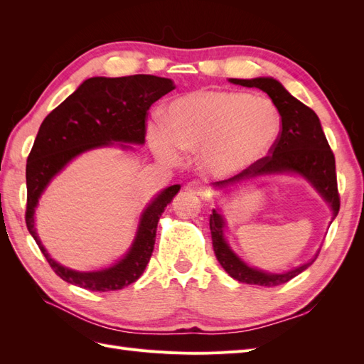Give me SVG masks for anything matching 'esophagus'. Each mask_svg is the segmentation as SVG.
I'll return each mask as SVG.
<instances>
[{"label":"esophagus","instance_id":"esophagus-1","mask_svg":"<svg viewBox=\"0 0 364 364\" xmlns=\"http://www.w3.org/2000/svg\"><path fill=\"white\" fill-rule=\"evenodd\" d=\"M185 190L190 191L193 194H197V196H205L206 194V186L205 183H202L200 181H191L185 185Z\"/></svg>","mask_w":364,"mask_h":364}]
</instances>
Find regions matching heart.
<instances>
[{
    "instance_id": "b5f03b06",
    "label": "heart",
    "mask_w": 364,
    "mask_h": 364,
    "mask_svg": "<svg viewBox=\"0 0 364 364\" xmlns=\"http://www.w3.org/2000/svg\"><path fill=\"white\" fill-rule=\"evenodd\" d=\"M281 130L272 100L240 91L202 90L173 100L165 126L149 129L156 153L167 159L178 149L199 151L202 168L215 178L243 171L267 155Z\"/></svg>"
}]
</instances>
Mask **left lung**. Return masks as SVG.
Here are the masks:
<instances>
[{
	"mask_svg": "<svg viewBox=\"0 0 364 364\" xmlns=\"http://www.w3.org/2000/svg\"><path fill=\"white\" fill-rule=\"evenodd\" d=\"M229 82L246 87H258L266 92L281 115V132L270 149V156L259 159L234 178L215 182V188H234L243 182L261 178V176L294 173L310 182L313 188L323 197V200L331 208L334 220L340 209L336 159L316 112L294 98L273 77L229 79ZM209 228H211L213 247L218 262L222 264L230 278L245 284L264 285V287L285 284L310 267L318 255L317 252L313 259L289 272H264L257 267H250L230 249L225 238L226 220L218 208L213 209V214L209 217Z\"/></svg>",
	"mask_w": 364,
	"mask_h": 364,
	"instance_id": "1",
	"label": "left lung"
}]
</instances>
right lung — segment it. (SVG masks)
Returning <instances> with one entry per match:
<instances>
[{
    "label": "right lung",
    "instance_id": "right-lung-1",
    "mask_svg": "<svg viewBox=\"0 0 364 364\" xmlns=\"http://www.w3.org/2000/svg\"><path fill=\"white\" fill-rule=\"evenodd\" d=\"M174 87L171 79L149 74L91 77L42 121L27 158L26 223L51 269L63 281L91 291H111L135 282L146 270L159 217L181 185L168 186L150 200L126 255L102 270L77 272L54 261L36 232L35 213L50 182L82 153L115 144L123 150L132 149L130 144H144L147 111Z\"/></svg>",
    "mask_w": 364,
    "mask_h": 364
}]
</instances>
